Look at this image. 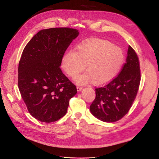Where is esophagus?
<instances>
[{
  "instance_id": "obj_1",
  "label": "esophagus",
  "mask_w": 159,
  "mask_h": 159,
  "mask_svg": "<svg viewBox=\"0 0 159 159\" xmlns=\"http://www.w3.org/2000/svg\"><path fill=\"white\" fill-rule=\"evenodd\" d=\"M77 91H78V92H80V91H81V90H82V87L77 85Z\"/></svg>"
}]
</instances>
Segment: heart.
Returning a JSON list of instances; mask_svg holds the SVG:
<instances>
[{
	"instance_id": "1",
	"label": "heart",
	"mask_w": 159,
	"mask_h": 159,
	"mask_svg": "<svg viewBox=\"0 0 159 159\" xmlns=\"http://www.w3.org/2000/svg\"><path fill=\"white\" fill-rule=\"evenodd\" d=\"M123 51L112 43L93 39L80 44L75 50L67 51L61 59V68L70 77L81 71L87 72L75 79L77 84L85 85L92 82L105 84L115 77L124 61Z\"/></svg>"
}]
</instances>
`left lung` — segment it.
I'll use <instances>...</instances> for the list:
<instances>
[{
	"mask_svg": "<svg viewBox=\"0 0 159 159\" xmlns=\"http://www.w3.org/2000/svg\"><path fill=\"white\" fill-rule=\"evenodd\" d=\"M140 82L139 58L129 46L126 63L120 74L105 86L96 89V98L90 106V112L104 122L120 120L131 108Z\"/></svg>",
	"mask_w": 159,
	"mask_h": 159,
	"instance_id": "8db88e82",
	"label": "left lung"
}]
</instances>
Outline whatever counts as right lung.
Instances as JSON below:
<instances>
[{"label": "right lung", "mask_w": 159, "mask_h": 159, "mask_svg": "<svg viewBox=\"0 0 159 159\" xmlns=\"http://www.w3.org/2000/svg\"><path fill=\"white\" fill-rule=\"evenodd\" d=\"M78 30L68 28L42 30L22 52L18 67V87L30 115L44 123L65 115L75 85L61 72L62 57Z\"/></svg>", "instance_id": "add662e5"}]
</instances>
